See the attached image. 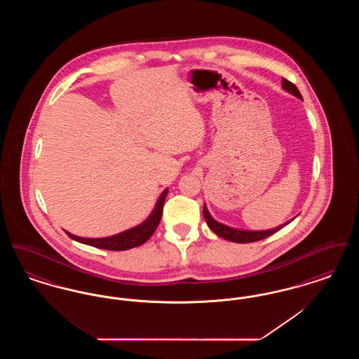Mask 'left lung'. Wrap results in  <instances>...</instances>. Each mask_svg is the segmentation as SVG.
I'll use <instances>...</instances> for the list:
<instances>
[{
  "mask_svg": "<svg viewBox=\"0 0 359 359\" xmlns=\"http://www.w3.org/2000/svg\"><path fill=\"white\" fill-rule=\"evenodd\" d=\"M281 87L283 90H285L287 93H290L292 95H294L296 98L302 100L303 101V97L300 94V91L297 90V87L290 83V81L287 79H283L281 81ZM203 217H205V223L207 226L217 234L221 238L227 239L230 242H237V243H249V242H256L259 239L266 238L269 236L274 234L276 231H278L281 227H284L285 224L292 222L293 219H290L288 222L283 223L274 229H268V230H243V229H237V227H231V226H227L224 223L218 222L217 219L212 218V215L210 214L207 205H203Z\"/></svg>",
  "mask_w": 359,
  "mask_h": 359,
  "instance_id": "left-lung-1",
  "label": "left lung"
}]
</instances>
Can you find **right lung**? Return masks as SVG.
Segmentation results:
<instances>
[{"instance_id":"obj_1","label":"right lung","mask_w":359,"mask_h":359,"mask_svg":"<svg viewBox=\"0 0 359 359\" xmlns=\"http://www.w3.org/2000/svg\"><path fill=\"white\" fill-rule=\"evenodd\" d=\"M167 194H168V188H165L161 192V195L156 201L154 210L151 211V214L148 215V218L145 221H142L135 227L121 231L118 234H114L110 237H102V238H85V237L74 236L69 231H66V233L69 238L74 239L76 242L85 243L88 246H94L98 249H104V250H128V249L136 248V246L142 245L144 242H147L154 236V230L157 229L158 223L161 221L163 207H164Z\"/></svg>"}]
</instances>
